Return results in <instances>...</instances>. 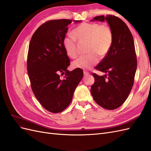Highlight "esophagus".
<instances>
[{"instance_id": "obj_1", "label": "esophagus", "mask_w": 151, "mask_h": 151, "mask_svg": "<svg viewBox=\"0 0 151 151\" xmlns=\"http://www.w3.org/2000/svg\"><path fill=\"white\" fill-rule=\"evenodd\" d=\"M89 74V73L88 71L84 70V75L85 76H88Z\"/></svg>"}]
</instances>
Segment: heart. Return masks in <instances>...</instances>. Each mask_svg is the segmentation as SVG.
Wrapping results in <instances>:
<instances>
[{"instance_id":"1","label":"heart","mask_w":151,"mask_h":151,"mask_svg":"<svg viewBox=\"0 0 151 151\" xmlns=\"http://www.w3.org/2000/svg\"><path fill=\"white\" fill-rule=\"evenodd\" d=\"M72 34L78 41H88V52L72 63L76 68L89 69L99 60V56L104 57L110 50L113 43V33L107 24L84 22L77 26ZM71 36H65L63 40V47L68 57L75 58L77 55L76 40Z\"/></svg>"}]
</instances>
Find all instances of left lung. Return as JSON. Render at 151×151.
Instances as JSON below:
<instances>
[{"mask_svg": "<svg viewBox=\"0 0 151 151\" xmlns=\"http://www.w3.org/2000/svg\"><path fill=\"white\" fill-rule=\"evenodd\" d=\"M91 21H106L113 33L110 50L96 67L108 75L93 74L91 93L99 106L115 109L125 102L134 84L137 65L134 38L127 24L115 16H96Z\"/></svg>", "mask_w": 151, "mask_h": 151, "instance_id": "obj_1", "label": "left lung"}]
</instances>
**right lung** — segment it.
Wrapping results in <instances>:
<instances>
[{
	"label": "right lung",
	"instance_id": "1",
	"mask_svg": "<svg viewBox=\"0 0 151 151\" xmlns=\"http://www.w3.org/2000/svg\"><path fill=\"white\" fill-rule=\"evenodd\" d=\"M72 22L58 19L45 22L35 32L29 45L27 69L32 90L43 107L54 113L63 111L69 105L83 77L81 68L67 70L70 60L62 43Z\"/></svg>",
	"mask_w": 151,
	"mask_h": 151
}]
</instances>
